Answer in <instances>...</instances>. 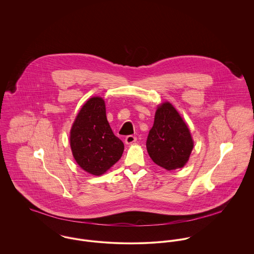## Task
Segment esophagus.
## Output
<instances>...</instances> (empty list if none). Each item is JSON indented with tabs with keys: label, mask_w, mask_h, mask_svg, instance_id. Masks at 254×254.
I'll list each match as a JSON object with an SVG mask.
<instances>
[{
	"label": "esophagus",
	"mask_w": 254,
	"mask_h": 254,
	"mask_svg": "<svg viewBox=\"0 0 254 254\" xmlns=\"http://www.w3.org/2000/svg\"><path fill=\"white\" fill-rule=\"evenodd\" d=\"M136 141H137V138H136L135 136H132V135H130V136H127V137L125 138V143H126L127 145L133 144V143H135Z\"/></svg>",
	"instance_id": "obj_1"
}]
</instances>
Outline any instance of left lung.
<instances>
[{
	"instance_id": "left-lung-1",
	"label": "left lung",
	"mask_w": 254,
	"mask_h": 254,
	"mask_svg": "<svg viewBox=\"0 0 254 254\" xmlns=\"http://www.w3.org/2000/svg\"><path fill=\"white\" fill-rule=\"evenodd\" d=\"M193 148L190 131L181 114L169 102L157 106L146 149L158 166L170 171L184 167Z\"/></svg>"
}]
</instances>
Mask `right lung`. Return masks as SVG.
<instances>
[{"instance_id":"add662e5","label":"right lung","mask_w":254,"mask_h":254,"mask_svg":"<svg viewBox=\"0 0 254 254\" xmlns=\"http://www.w3.org/2000/svg\"><path fill=\"white\" fill-rule=\"evenodd\" d=\"M106 104L101 97L90 98L73 122L69 143L76 163L87 173L101 176L122 156L124 144L107 119Z\"/></svg>"}]
</instances>
